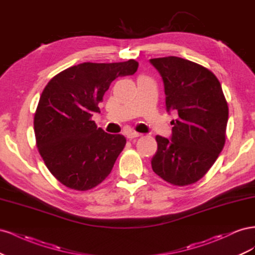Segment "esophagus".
<instances>
[{
	"mask_svg": "<svg viewBox=\"0 0 255 255\" xmlns=\"http://www.w3.org/2000/svg\"><path fill=\"white\" fill-rule=\"evenodd\" d=\"M140 134L139 133H136V132H128L127 133V137L128 138V139H134V138H137L139 137Z\"/></svg>",
	"mask_w": 255,
	"mask_h": 255,
	"instance_id": "34e87169",
	"label": "esophagus"
}]
</instances>
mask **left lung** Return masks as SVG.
Here are the masks:
<instances>
[{
    "instance_id": "1",
    "label": "left lung",
    "mask_w": 255,
    "mask_h": 255,
    "mask_svg": "<svg viewBox=\"0 0 255 255\" xmlns=\"http://www.w3.org/2000/svg\"><path fill=\"white\" fill-rule=\"evenodd\" d=\"M164 81L167 111H174L171 139L156 136L153 171L175 186L206 174L226 143L229 107L220 82L207 68L176 56L150 59Z\"/></svg>"
}]
</instances>
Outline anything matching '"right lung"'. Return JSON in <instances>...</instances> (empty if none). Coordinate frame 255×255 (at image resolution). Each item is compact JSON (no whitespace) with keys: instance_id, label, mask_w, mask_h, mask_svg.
Here are the masks:
<instances>
[{"instance_id":"1","label":"right lung","mask_w":255,"mask_h":255,"mask_svg":"<svg viewBox=\"0 0 255 255\" xmlns=\"http://www.w3.org/2000/svg\"><path fill=\"white\" fill-rule=\"evenodd\" d=\"M138 63H83L59 72L44 87L34 117L36 145L45 166L66 187L85 191L102 183L127 143L92 120L114 80Z\"/></svg>"}]
</instances>
